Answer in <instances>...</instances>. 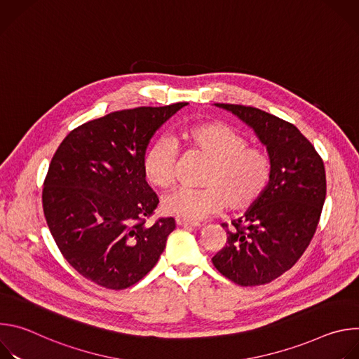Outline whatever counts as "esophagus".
<instances>
[{"mask_svg": "<svg viewBox=\"0 0 359 359\" xmlns=\"http://www.w3.org/2000/svg\"><path fill=\"white\" fill-rule=\"evenodd\" d=\"M176 224H179V226H190V227H198L200 226L198 222H191V220H187V219H183V217H176Z\"/></svg>", "mask_w": 359, "mask_h": 359, "instance_id": "esophagus-1", "label": "esophagus"}]
</instances>
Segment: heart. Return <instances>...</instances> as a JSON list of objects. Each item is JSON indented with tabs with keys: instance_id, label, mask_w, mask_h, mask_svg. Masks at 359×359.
<instances>
[{
	"instance_id": "heart-1",
	"label": "heart",
	"mask_w": 359,
	"mask_h": 359,
	"mask_svg": "<svg viewBox=\"0 0 359 359\" xmlns=\"http://www.w3.org/2000/svg\"><path fill=\"white\" fill-rule=\"evenodd\" d=\"M180 140L210 161L204 170L201 189L180 187L165 196L162 209L187 220H198L227 206L244 210L257 203L269 189L273 165L260 146L223 122H198L184 126ZM176 144L158 139L143 155L144 179L155 187L168 189L176 177Z\"/></svg>"
}]
</instances>
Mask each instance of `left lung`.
Masks as SVG:
<instances>
[{
	"label": "left lung",
	"mask_w": 359,
	"mask_h": 359,
	"mask_svg": "<svg viewBox=\"0 0 359 359\" xmlns=\"http://www.w3.org/2000/svg\"><path fill=\"white\" fill-rule=\"evenodd\" d=\"M216 105L254 129L267 146L273 173L262 198L231 227L222 224L227 241L212 262L238 285L267 284L299 260L316 234L327 194L324 162L292 123L252 107Z\"/></svg>",
	"instance_id": "1"
}]
</instances>
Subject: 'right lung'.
<instances>
[{
  "label": "right lung",
  "mask_w": 359,
  "mask_h": 359,
  "mask_svg": "<svg viewBox=\"0 0 359 359\" xmlns=\"http://www.w3.org/2000/svg\"><path fill=\"white\" fill-rule=\"evenodd\" d=\"M186 102L108 114L68 133L42 189L46 224L64 259L109 290L140 281L158 263L173 217L147 224L159 204L143 176L150 137Z\"/></svg>",
  "instance_id": "right-lung-1"
}]
</instances>
